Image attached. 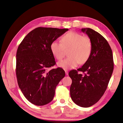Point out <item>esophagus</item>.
I'll return each instance as SVG.
<instances>
[{
  "label": "esophagus",
  "mask_w": 123,
  "mask_h": 123,
  "mask_svg": "<svg viewBox=\"0 0 123 123\" xmlns=\"http://www.w3.org/2000/svg\"><path fill=\"white\" fill-rule=\"evenodd\" d=\"M65 73H66V75H68V71L67 70H65Z\"/></svg>",
  "instance_id": "obj_1"
}]
</instances>
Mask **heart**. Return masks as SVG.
<instances>
[{
	"instance_id": "b5f03b06",
	"label": "heart",
	"mask_w": 123,
	"mask_h": 123,
	"mask_svg": "<svg viewBox=\"0 0 123 123\" xmlns=\"http://www.w3.org/2000/svg\"><path fill=\"white\" fill-rule=\"evenodd\" d=\"M69 48L70 57L57 63L59 67L64 69L74 68L79 63L86 62L92 52V41L88 37L75 32H70L62 37L61 42L54 41L50 44L51 52L58 60L63 59L65 49Z\"/></svg>"
}]
</instances>
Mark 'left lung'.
Masks as SVG:
<instances>
[{"label": "left lung", "mask_w": 123, "mask_h": 123, "mask_svg": "<svg viewBox=\"0 0 123 123\" xmlns=\"http://www.w3.org/2000/svg\"><path fill=\"white\" fill-rule=\"evenodd\" d=\"M81 31L92 41V52L82 67L69 71L72 80L70 93L76 104L88 108L96 103L106 90L113 70V54L108 41L99 33L89 28Z\"/></svg>", "instance_id": "obj_1"}]
</instances>
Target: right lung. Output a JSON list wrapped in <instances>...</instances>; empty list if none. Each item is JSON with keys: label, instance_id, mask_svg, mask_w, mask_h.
I'll list each match as a JSON object with an SVG mask.
<instances>
[{"label": "right lung", "instance_id": "1", "mask_svg": "<svg viewBox=\"0 0 123 123\" xmlns=\"http://www.w3.org/2000/svg\"><path fill=\"white\" fill-rule=\"evenodd\" d=\"M68 29L37 27L24 37L17 49L16 75L18 83L29 102L37 106L53 100L56 87L65 76L61 68L54 66L50 44Z\"/></svg>", "mask_w": 123, "mask_h": 123}]
</instances>
